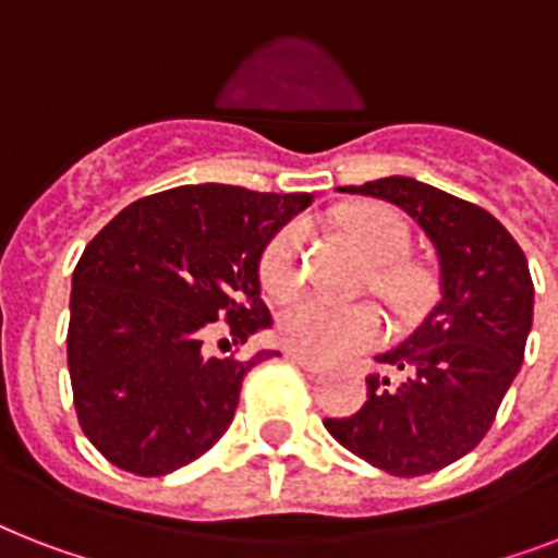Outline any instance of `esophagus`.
I'll use <instances>...</instances> for the list:
<instances>
[{"mask_svg":"<svg viewBox=\"0 0 558 558\" xmlns=\"http://www.w3.org/2000/svg\"><path fill=\"white\" fill-rule=\"evenodd\" d=\"M287 359H289V362H295V365H301V367H304L306 373H322V371H324V365H322V362H315V359L304 356V353H295V350H289V353H287Z\"/></svg>","mask_w":558,"mask_h":558,"instance_id":"obj_1","label":"esophagus"}]
</instances>
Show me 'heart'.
<instances>
[{"label":"heart","mask_w":558,"mask_h":558,"mask_svg":"<svg viewBox=\"0 0 558 558\" xmlns=\"http://www.w3.org/2000/svg\"><path fill=\"white\" fill-rule=\"evenodd\" d=\"M341 226L373 266H385L373 280L381 295H388L390 301H411L420 283L411 271L393 266L405 257L411 245L405 222L381 205H359L341 217ZM301 243V222H289L266 243L260 254V283L269 295H283L298 283ZM278 336L295 353L339 359L376 344L381 336V318L365 304H336L322 295H298L280 306Z\"/></svg>","instance_id":"heart-1"}]
</instances>
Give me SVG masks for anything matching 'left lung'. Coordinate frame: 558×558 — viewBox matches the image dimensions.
<instances>
[{
	"label": "left lung",
	"instance_id": "8db88e82",
	"mask_svg": "<svg viewBox=\"0 0 558 558\" xmlns=\"http://www.w3.org/2000/svg\"><path fill=\"white\" fill-rule=\"evenodd\" d=\"M339 191L393 202L423 228L440 260V301L414 336L376 356L402 379L371 373L365 405L324 425L388 475H428L484 440L524 362L533 327L527 257L489 210L416 179Z\"/></svg>",
	"mask_w": 558,
	"mask_h": 558
}]
</instances>
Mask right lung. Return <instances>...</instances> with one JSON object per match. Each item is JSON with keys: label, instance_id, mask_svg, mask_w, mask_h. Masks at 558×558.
I'll use <instances>...</instances> for the list:
<instances>
[{"label": "right lung", "instance_id": "add662e5", "mask_svg": "<svg viewBox=\"0 0 558 558\" xmlns=\"http://www.w3.org/2000/svg\"><path fill=\"white\" fill-rule=\"evenodd\" d=\"M310 202L214 182L170 187L126 205L83 248L69 376L83 434L112 466L168 475L226 434L245 373L278 350L214 356L208 341L269 330L260 254Z\"/></svg>", "mask_w": 558, "mask_h": 558}]
</instances>
